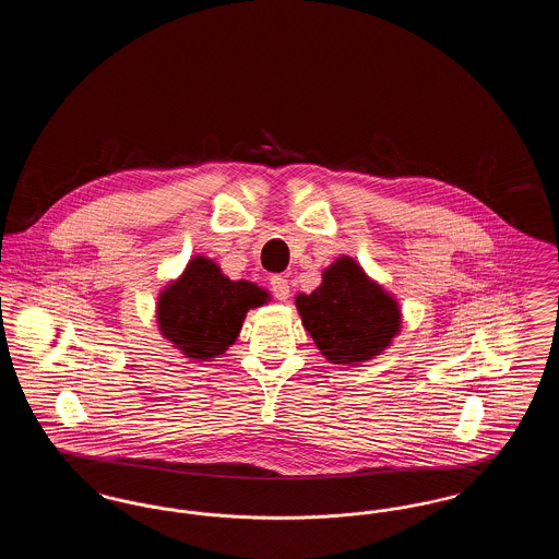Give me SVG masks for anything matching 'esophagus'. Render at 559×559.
<instances>
[{"mask_svg": "<svg viewBox=\"0 0 559 559\" xmlns=\"http://www.w3.org/2000/svg\"><path fill=\"white\" fill-rule=\"evenodd\" d=\"M270 287H272V292L276 295V299H281V301H287L289 299V281L285 278V276H281V274H276V276H272L270 278Z\"/></svg>", "mask_w": 559, "mask_h": 559, "instance_id": "1", "label": "esophagus"}]
</instances>
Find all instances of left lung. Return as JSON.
Masks as SVG:
<instances>
[{"label":"left lung","instance_id":"left-lung-1","mask_svg":"<svg viewBox=\"0 0 559 559\" xmlns=\"http://www.w3.org/2000/svg\"><path fill=\"white\" fill-rule=\"evenodd\" d=\"M301 324L333 365L358 367L379 356L400 333L399 301L349 255L322 272L310 295L295 297Z\"/></svg>","mask_w":559,"mask_h":559}]
</instances>
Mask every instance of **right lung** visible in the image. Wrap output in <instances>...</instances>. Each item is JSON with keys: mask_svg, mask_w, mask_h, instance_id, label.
<instances>
[{"mask_svg": "<svg viewBox=\"0 0 559 559\" xmlns=\"http://www.w3.org/2000/svg\"><path fill=\"white\" fill-rule=\"evenodd\" d=\"M267 299L266 289L230 281L213 260L197 255L182 276L159 293L160 335L187 358L212 360L237 342L247 312Z\"/></svg>", "mask_w": 559, "mask_h": 559, "instance_id": "right-lung-1", "label": "right lung"}]
</instances>
